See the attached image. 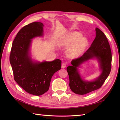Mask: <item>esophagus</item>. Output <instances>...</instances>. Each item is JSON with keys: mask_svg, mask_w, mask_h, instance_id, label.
Listing matches in <instances>:
<instances>
[{"mask_svg": "<svg viewBox=\"0 0 120 120\" xmlns=\"http://www.w3.org/2000/svg\"><path fill=\"white\" fill-rule=\"evenodd\" d=\"M61 67H62V68H65L66 67V64L65 63H63L62 64H61Z\"/></svg>", "mask_w": 120, "mask_h": 120, "instance_id": "34e87169", "label": "esophagus"}]
</instances>
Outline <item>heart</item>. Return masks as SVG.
Returning a JSON list of instances; mask_svg holds the SVG:
<instances>
[{
    "label": "heart",
    "instance_id": "obj_1",
    "mask_svg": "<svg viewBox=\"0 0 120 120\" xmlns=\"http://www.w3.org/2000/svg\"><path fill=\"white\" fill-rule=\"evenodd\" d=\"M88 39L82 37V34L79 32H74L68 34L66 37L62 39L60 44L64 46L71 45L67 51L68 56L75 58L79 56L88 45Z\"/></svg>",
    "mask_w": 120,
    "mask_h": 120
}]
</instances>
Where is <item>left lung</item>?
<instances>
[{
	"instance_id": "1",
	"label": "left lung",
	"mask_w": 120,
	"mask_h": 120,
	"mask_svg": "<svg viewBox=\"0 0 120 120\" xmlns=\"http://www.w3.org/2000/svg\"><path fill=\"white\" fill-rule=\"evenodd\" d=\"M96 36L89 49L81 57L72 60V66L67 68L70 78L71 90L78 95H85L100 89L109 75L111 70L112 52L106 35L98 28ZM96 58L100 64L102 72L99 77L92 82L83 80L78 73L77 67L83 62Z\"/></svg>"
}]
</instances>
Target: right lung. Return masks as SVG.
<instances>
[{
    "mask_svg": "<svg viewBox=\"0 0 120 120\" xmlns=\"http://www.w3.org/2000/svg\"><path fill=\"white\" fill-rule=\"evenodd\" d=\"M43 24L34 22L23 27L12 42L9 56L14 79L25 91L41 96L49 89L53 74L61 67V61L35 62L30 54L31 39L43 35Z\"/></svg>",
    "mask_w": 120,
    "mask_h": 120,
    "instance_id": "1",
    "label": "right lung"
}]
</instances>
